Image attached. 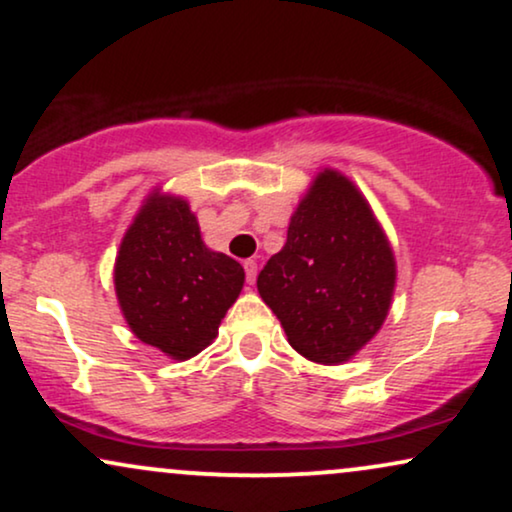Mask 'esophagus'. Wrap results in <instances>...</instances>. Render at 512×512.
Masks as SVG:
<instances>
[{
  "label": "esophagus",
  "mask_w": 512,
  "mask_h": 512,
  "mask_svg": "<svg viewBox=\"0 0 512 512\" xmlns=\"http://www.w3.org/2000/svg\"><path fill=\"white\" fill-rule=\"evenodd\" d=\"M243 267H245V278H248V283L252 286V283H255V278H257V262L255 260H245Z\"/></svg>",
  "instance_id": "obj_1"
}]
</instances>
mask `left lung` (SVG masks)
<instances>
[{"mask_svg": "<svg viewBox=\"0 0 512 512\" xmlns=\"http://www.w3.org/2000/svg\"><path fill=\"white\" fill-rule=\"evenodd\" d=\"M397 264L368 200L338 170H323L288 224L257 290L290 347L316 364L352 359L390 312Z\"/></svg>", "mask_w": 512, "mask_h": 512, "instance_id": "8db88e82", "label": "left lung"}]
</instances>
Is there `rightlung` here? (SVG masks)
I'll return each instance as SVG.
<instances>
[{
	"label": "right lung",
	"mask_w": 512,
	"mask_h": 512,
	"mask_svg": "<svg viewBox=\"0 0 512 512\" xmlns=\"http://www.w3.org/2000/svg\"><path fill=\"white\" fill-rule=\"evenodd\" d=\"M113 281L132 333L184 361L217 338L226 309L241 295L245 271L203 243L184 198L155 189L122 238Z\"/></svg>",
	"instance_id": "add662e5"
}]
</instances>
